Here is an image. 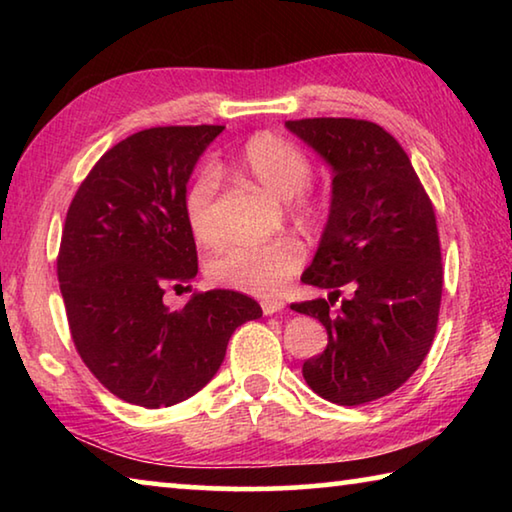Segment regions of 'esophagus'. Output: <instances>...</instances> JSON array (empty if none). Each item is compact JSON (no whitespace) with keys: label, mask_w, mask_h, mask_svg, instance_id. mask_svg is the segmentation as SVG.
<instances>
[{"label":"esophagus","mask_w":512,"mask_h":512,"mask_svg":"<svg viewBox=\"0 0 512 512\" xmlns=\"http://www.w3.org/2000/svg\"><path fill=\"white\" fill-rule=\"evenodd\" d=\"M282 309H284V302L282 300H264L262 302L264 316H273V314H277V311H282Z\"/></svg>","instance_id":"34e87169"}]
</instances>
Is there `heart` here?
Returning <instances> with one entry per match:
<instances>
[{
  "mask_svg": "<svg viewBox=\"0 0 512 512\" xmlns=\"http://www.w3.org/2000/svg\"><path fill=\"white\" fill-rule=\"evenodd\" d=\"M235 167L277 198H284L300 212H311V203L300 192L311 178V162L296 144L273 133H257L241 146ZM219 173L205 167L189 180L183 196L187 228L203 246L219 244L223 237L219 219ZM305 248L296 239H273L266 244H232L210 257L207 275L225 287L273 296L300 271Z\"/></svg>",
  "mask_w": 512,
  "mask_h": 512,
  "instance_id": "1",
  "label": "heart"
}]
</instances>
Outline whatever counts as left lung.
<instances>
[{"instance_id":"obj_1","label":"left lung","mask_w":512,"mask_h":512,"mask_svg":"<svg viewBox=\"0 0 512 512\" xmlns=\"http://www.w3.org/2000/svg\"><path fill=\"white\" fill-rule=\"evenodd\" d=\"M332 171V198L316 255L300 280L327 298L291 305L318 318L327 348L302 366L323 400L359 406L400 388L427 357L443 296L436 214L409 155L363 119L284 124ZM351 296L342 299L340 287Z\"/></svg>"}]
</instances>
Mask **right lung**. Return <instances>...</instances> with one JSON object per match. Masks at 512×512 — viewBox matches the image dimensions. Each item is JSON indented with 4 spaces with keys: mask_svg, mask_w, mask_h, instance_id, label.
Returning <instances> with one entry per match:
<instances>
[{
    "mask_svg": "<svg viewBox=\"0 0 512 512\" xmlns=\"http://www.w3.org/2000/svg\"><path fill=\"white\" fill-rule=\"evenodd\" d=\"M225 126L140 131L101 155L67 210L58 282L85 366L119 400L160 409L187 400L225 359L232 332L262 316L239 291H164L198 273L183 196L196 162Z\"/></svg>",
    "mask_w": 512,
    "mask_h": 512,
    "instance_id": "add662e5",
    "label": "right lung"
}]
</instances>
